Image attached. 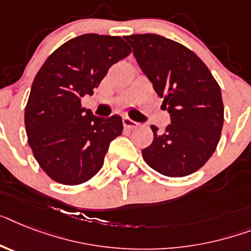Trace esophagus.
<instances>
[{
  "mask_svg": "<svg viewBox=\"0 0 251 251\" xmlns=\"http://www.w3.org/2000/svg\"><path fill=\"white\" fill-rule=\"evenodd\" d=\"M123 126H124V127H126V128H128V129H132V128H136V127H137L138 123H137V122L132 121L130 118L124 117V118H123Z\"/></svg>",
  "mask_w": 251,
  "mask_h": 251,
  "instance_id": "esophagus-1",
  "label": "esophagus"
}]
</instances>
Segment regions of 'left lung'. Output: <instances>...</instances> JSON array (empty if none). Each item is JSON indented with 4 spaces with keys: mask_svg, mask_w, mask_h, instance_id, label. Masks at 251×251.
<instances>
[{
    "mask_svg": "<svg viewBox=\"0 0 251 251\" xmlns=\"http://www.w3.org/2000/svg\"><path fill=\"white\" fill-rule=\"evenodd\" d=\"M133 56L171 115L164 133L151 126L154 141L145 161L167 177H185L209 160L223 127L222 93L201 60L187 47L159 34L126 37Z\"/></svg>",
    "mask_w": 251,
    "mask_h": 251,
    "instance_id": "8db88e82",
    "label": "left lung"
}]
</instances>
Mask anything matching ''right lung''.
<instances>
[{
  "label": "right lung",
  "instance_id": "right-lung-1",
  "mask_svg": "<svg viewBox=\"0 0 251 251\" xmlns=\"http://www.w3.org/2000/svg\"><path fill=\"white\" fill-rule=\"evenodd\" d=\"M129 52L121 37L87 33L53 51L37 73L24 121L34 158L53 181L79 185L102 168L123 121L117 114L96 117L80 101Z\"/></svg>",
  "mask_w": 251,
  "mask_h": 251
}]
</instances>
